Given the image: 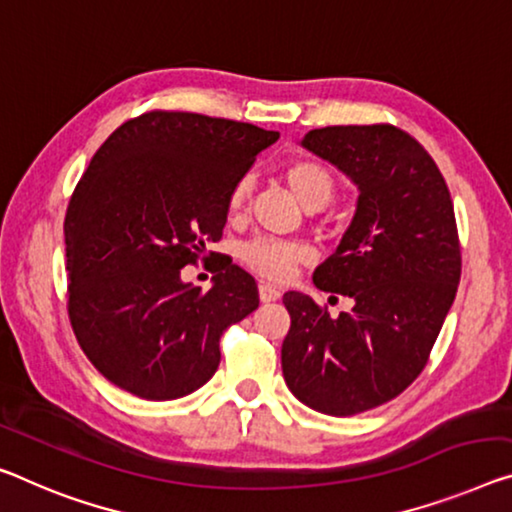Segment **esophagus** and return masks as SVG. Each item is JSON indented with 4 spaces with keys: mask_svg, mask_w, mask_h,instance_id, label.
I'll list each match as a JSON object with an SVG mask.
<instances>
[{
    "mask_svg": "<svg viewBox=\"0 0 512 512\" xmlns=\"http://www.w3.org/2000/svg\"><path fill=\"white\" fill-rule=\"evenodd\" d=\"M258 295H261V302H277L281 297V290L272 286V283H261L258 286Z\"/></svg>",
    "mask_w": 512,
    "mask_h": 512,
    "instance_id": "esophagus-1",
    "label": "esophagus"
}]
</instances>
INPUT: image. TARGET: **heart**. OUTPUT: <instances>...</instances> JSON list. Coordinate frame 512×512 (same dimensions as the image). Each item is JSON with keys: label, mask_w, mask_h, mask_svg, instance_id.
I'll list each match as a JSON object with an SVG mask.
<instances>
[{"label": "heart", "mask_w": 512, "mask_h": 512, "mask_svg": "<svg viewBox=\"0 0 512 512\" xmlns=\"http://www.w3.org/2000/svg\"><path fill=\"white\" fill-rule=\"evenodd\" d=\"M283 178L293 194L306 208L316 210L327 206L336 192V178L325 164L311 157H297L283 169ZM249 176H240L229 187L226 194V210L231 217H242L251 203ZM240 258L247 263L251 272L270 281H286L297 267L311 258V249L300 240H279V238H254L242 245Z\"/></svg>", "instance_id": "obj_1"}]
</instances>
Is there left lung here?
I'll return each mask as SVG.
<instances>
[{"instance_id": "1", "label": "left lung", "mask_w": 512, "mask_h": 512, "mask_svg": "<svg viewBox=\"0 0 512 512\" xmlns=\"http://www.w3.org/2000/svg\"><path fill=\"white\" fill-rule=\"evenodd\" d=\"M302 144L359 185L350 229L313 272L329 302L343 295L352 306L329 316L309 295H283V380L311 410L352 416L389 403L426 368L458 290V224L442 171L398 125H327Z\"/></svg>"}]
</instances>
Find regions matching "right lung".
<instances>
[{
  "label": "right lung",
  "mask_w": 512,
  "mask_h": 512,
  "mask_svg": "<svg viewBox=\"0 0 512 512\" xmlns=\"http://www.w3.org/2000/svg\"><path fill=\"white\" fill-rule=\"evenodd\" d=\"M277 139L251 123L151 109L91 157L64 222L68 320L119 389L174 400L203 387L219 338L258 309L254 277L231 258L212 267L210 290L180 270L222 240L229 187Z\"/></svg>",
  "instance_id": "obj_1"
}]
</instances>
